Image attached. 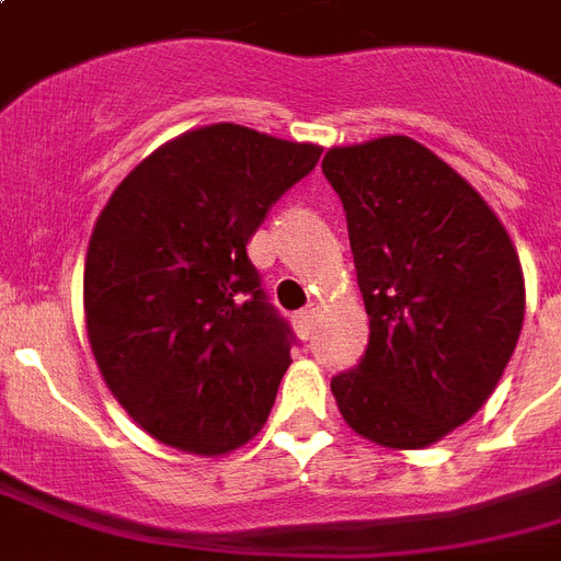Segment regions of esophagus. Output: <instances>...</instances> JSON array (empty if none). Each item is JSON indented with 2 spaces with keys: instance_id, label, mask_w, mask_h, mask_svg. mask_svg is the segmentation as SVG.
Here are the masks:
<instances>
[{
  "instance_id": "esophagus-1",
  "label": "esophagus",
  "mask_w": 561,
  "mask_h": 561,
  "mask_svg": "<svg viewBox=\"0 0 561 561\" xmlns=\"http://www.w3.org/2000/svg\"><path fill=\"white\" fill-rule=\"evenodd\" d=\"M317 317H320V308H317V306H306L297 317H294V325H297L299 337H311V332H314Z\"/></svg>"
}]
</instances>
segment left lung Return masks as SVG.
<instances>
[{
	"instance_id": "left-lung-1",
	"label": "left lung",
	"mask_w": 561,
	"mask_h": 561,
	"mask_svg": "<svg viewBox=\"0 0 561 561\" xmlns=\"http://www.w3.org/2000/svg\"><path fill=\"white\" fill-rule=\"evenodd\" d=\"M369 346L332 378L346 425L396 451L469 422L501 381L524 323V273L504 224L410 136L332 148Z\"/></svg>"
}]
</instances>
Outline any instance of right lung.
<instances>
[{"label":"right lung","mask_w":561,"mask_h":561,"mask_svg":"<svg viewBox=\"0 0 561 561\" xmlns=\"http://www.w3.org/2000/svg\"><path fill=\"white\" fill-rule=\"evenodd\" d=\"M320 153L220 122L160 145L110 194L83 264L87 337L153 439L218 457L267 422L290 329L247 241Z\"/></svg>","instance_id":"1"}]
</instances>
